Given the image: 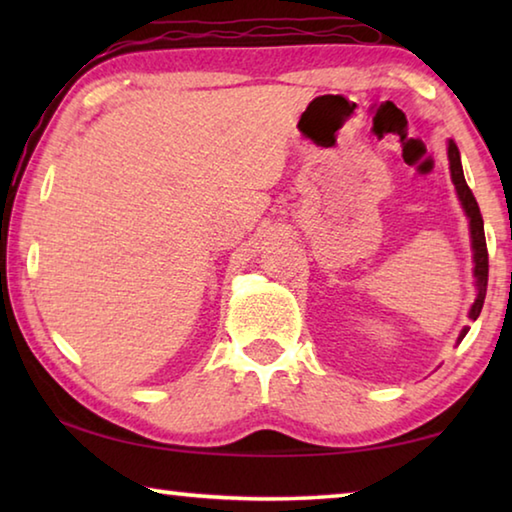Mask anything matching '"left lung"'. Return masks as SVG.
Here are the masks:
<instances>
[{
	"instance_id": "obj_1",
	"label": "left lung",
	"mask_w": 512,
	"mask_h": 512,
	"mask_svg": "<svg viewBox=\"0 0 512 512\" xmlns=\"http://www.w3.org/2000/svg\"><path fill=\"white\" fill-rule=\"evenodd\" d=\"M447 155H449V169H452V180L456 185L458 198L465 207L467 216H470V232H472V248H474V277H476V300L470 309V318L476 320L483 309V300H485V291H488V246H485V232H483V216L479 210V203L472 194V189L467 187L465 176H463V167H461V155H458L456 144L449 140L447 146ZM467 329H463L461 336H458V343L465 339Z\"/></svg>"
}]
</instances>
